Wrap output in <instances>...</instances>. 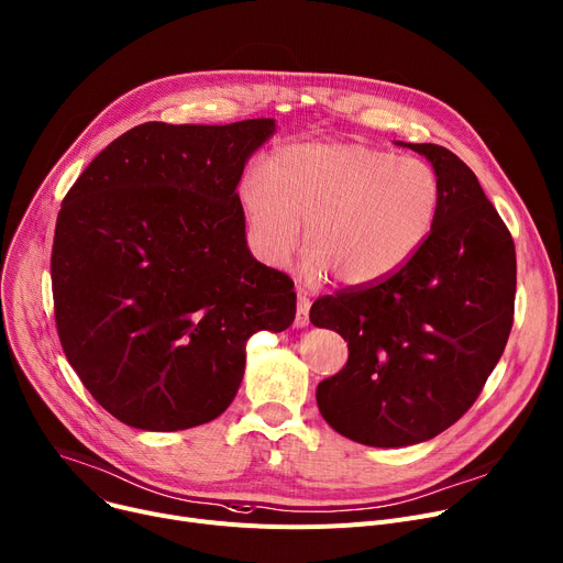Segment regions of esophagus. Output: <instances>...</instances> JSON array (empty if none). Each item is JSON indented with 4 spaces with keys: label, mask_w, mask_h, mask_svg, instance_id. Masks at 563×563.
Here are the masks:
<instances>
[{
    "label": "esophagus",
    "mask_w": 563,
    "mask_h": 563,
    "mask_svg": "<svg viewBox=\"0 0 563 563\" xmlns=\"http://www.w3.org/2000/svg\"><path fill=\"white\" fill-rule=\"evenodd\" d=\"M308 312H310V298L298 294V303H296V319L294 325L296 328H306L308 325Z\"/></svg>",
    "instance_id": "1"
}]
</instances>
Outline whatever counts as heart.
I'll return each instance as SVG.
<instances>
[{
    "label": "heart",
    "mask_w": 563,
    "mask_h": 563,
    "mask_svg": "<svg viewBox=\"0 0 563 563\" xmlns=\"http://www.w3.org/2000/svg\"><path fill=\"white\" fill-rule=\"evenodd\" d=\"M257 257L280 267L301 240L303 276L330 274L366 287L396 274L428 240L441 206V180L421 158L362 142L291 144L249 169L240 183Z\"/></svg>",
    "instance_id": "1"
}]
</instances>
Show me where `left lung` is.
Masks as SVG:
<instances>
[{"label":"left lung","mask_w":563,"mask_h":563,"mask_svg":"<svg viewBox=\"0 0 563 563\" xmlns=\"http://www.w3.org/2000/svg\"><path fill=\"white\" fill-rule=\"evenodd\" d=\"M441 180L423 246L389 278L312 303L310 321L349 342L317 387L321 417L376 448L421 443L460 421L496 368L514 323L516 249L477 176L439 144H409Z\"/></svg>","instance_id":"obj_1"}]
</instances>
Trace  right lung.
Masks as SVG:
<instances>
[{
	"label": "right lung",
	"instance_id": "1",
	"mask_svg": "<svg viewBox=\"0 0 563 563\" xmlns=\"http://www.w3.org/2000/svg\"><path fill=\"white\" fill-rule=\"evenodd\" d=\"M274 120L146 122L69 187L52 249L67 362L118 421L152 432L217 419L242 383L246 342L296 314L294 283L257 262L238 190Z\"/></svg>",
	"mask_w": 563,
	"mask_h": 563
}]
</instances>
